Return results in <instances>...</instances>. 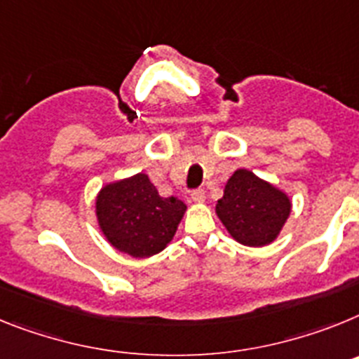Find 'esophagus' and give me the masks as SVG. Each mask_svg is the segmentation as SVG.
<instances>
[{
    "label": "esophagus",
    "mask_w": 359,
    "mask_h": 359,
    "mask_svg": "<svg viewBox=\"0 0 359 359\" xmlns=\"http://www.w3.org/2000/svg\"><path fill=\"white\" fill-rule=\"evenodd\" d=\"M191 201L193 202H204L205 201V191L204 189H193L191 191Z\"/></svg>",
    "instance_id": "34e87169"
}]
</instances>
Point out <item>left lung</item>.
<instances>
[{
	"mask_svg": "<svg viewBox=\"0 0 359 359\" xmlns=\"http://www.w3.org/2000/svg\"><path fill=\"white\" fill-rule=\"evenodd\" d=\"M291 213V201L253 171L236 170L227 180L217 215L229 235L249 248L271 244Z\"/></svg>",
	"mask_w": 359,
	"mask_h": 359,
	"instance_id": "1",
	"label": "left lung"
}]
</instances>
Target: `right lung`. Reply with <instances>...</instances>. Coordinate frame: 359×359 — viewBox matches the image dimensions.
<instances>
[{
	"label": "right lung",
	"instance_id": "obj_1",
	"mask_svg": "<svg viewBox=\"0 0 359 359\" xmlns=\"http://www.w3.org/2000/svg\"><path fill=\"white\" fill-rule=\"evenodd\" d=\"M95 208L108 242L135 258L161 253L186 211V204L177 197H161L144 173L104 186Z\"/></svg>",
	"mask_w": 359,
	"mask_h": 359
}]
</instances>
